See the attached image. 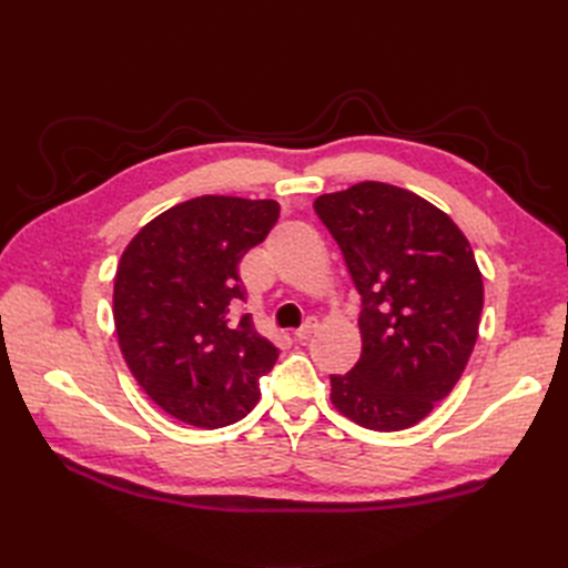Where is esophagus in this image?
<instances>
[{
	"mask_svg": "<svg viewBox=\"0 0 568 568\" xmlns=\"http://www.w3.org/2000/svg\"><path fill=\"white\" fill-rule=\"evenodd\" d=\"M315 332H317V320H315V317H307V320L303 322L301 329L294 334V338H296V341H307Z\"/></svg>",
	"mask_w": 568,
	"mask_h": 568,
	"instance_id": "obj_1",
	"label": "esophagus"
}]
</instances>
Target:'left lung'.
Listing matches in <instances>:
<instances>
[{
    "label": "left lung",
    "mask_w": 568,
    "mask_h": 568,
    "mask_svg": "<svg viewBox=\"0 0 568 568\" xmlns=\"http://www.w3.org/2000/svg\"><path fill=\"white\" fill-rule=\"evenodd\" d=\"M315 213L363 298V353L348 374H332V403L372 432H403L469 363L484 311L474 251L434 203L384 182L322 194Z\"/></svg>",
    "instance_id": "8db88e82"
}]
</instances>
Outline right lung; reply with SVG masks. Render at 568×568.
Returning <instances> with one entry per match:
<instances>
[{
    "mask_svg": "<svg viewBox=\"0 0 568 568\" xmlns=\"http://www.w3.org/2000/svg\"><path fill=\"white\" fill-rule=\"evenodd\" d=\"M280 203L196 196L134 234L120 255L113 322L125 363L170 417L199 428L244 419L280 351L236 317L239 261L263 242Z\"/></svg>",
    "mask_w": 568,
    "mask_h": 568,
    "instance_id": "obj_1",
    "label": "right lung"
}]
</instances>
